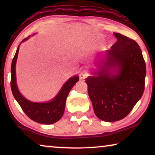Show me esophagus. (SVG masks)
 <instances>
[{"mask_svg":"<svg viewBox=\"0 0 155 155\" xmlns=\"http://www.w3.org/2000/svg\"><path fill=\"white\" fill-rule=\"evenodd\" d=\"M87 76H88V72L86 70H83V71L81 72V73H80V78L81 80H83V79H85Z\"/></svg>","mask_w":155,"mask_h":155,"instance_id":"obj_1","label":"esophagus"}]
</instances>
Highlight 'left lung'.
<instances>
[{"label":"left lung","instance_id":"left-lung-1","mask_svg":"<svg viewBox=\"0 0 155 155\" xmlns=\"http://www.w3.org/2000/svg\"><path fill=\"white\" fill-rule=\"evenodd\" d=\"M117 41L106 51L104 65L97 76L86 79L95 115L107 122L126 117L143 96L146 65L140 48L133 39L114 33ZM116 67L117 73L107 71Z\"/></svg>","mask_w":155,"mask_h":155}]
</instances>
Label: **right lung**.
Returning <instances> with one entry per match:
<instances>
[{
	"instance_id": "add662e5",
	"label": "right lung",
	"mask_w": 155,
	"mask_h": 155,
	"mask_svg": "<svg viewBox=\"0 0 155 155\" xmlns=\"http://www.w3.org/2000/svg\"><path fill=\"white\" fill-rule=\"evenodd\" d=\"M28 37L23 39L22 42L28 39ZM21 42V43H22ZM18 46L11 65V80L10 86L12 94L22 108L25 114L34 121L42 124H54L62 118L64 114L65 101L70 91L78 81L79 78L74 76L70 78L61 88L60 92L53 100L46 103H36L27 100L19 92L16 83L15 65L19 52Z\"/></svg>"
}]
</instances>
